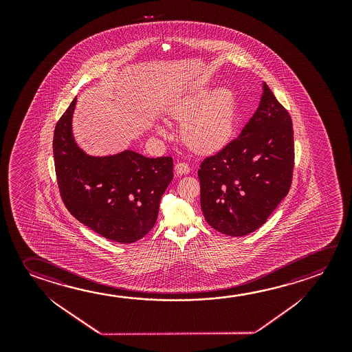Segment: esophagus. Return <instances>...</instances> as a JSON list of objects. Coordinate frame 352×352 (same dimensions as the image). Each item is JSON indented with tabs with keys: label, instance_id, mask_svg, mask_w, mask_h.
Here are the masks:
<instances>
[{
	"label": "esophagus",
	"instance_id": "1",
	"mask_svg": "<svg viewBox=\"0 0 352 352\" xmlns=\"http://www.w3.org/2000/svg\"><path fill=\"white\" fill-rule=\"evenodd\" d=\"M190 173V166L188 163H177L175 164V177H180V175H186Z\"/></svg>",
	"mask_w": 352,
	"mask_h": 352
}]
</instances>
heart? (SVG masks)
I'll list each match as a JSON object with an SVG mask.
<instances>
[{
	"label": "heart",
	"instance_id": "obj_1",
	"mask_svg": "<svg viewBox=\"0 0 352 352\" xmlns=\"http://www.w3.org/2000/svg\"><path fill=\"white\" fill-rule=\"evenodd\" d=\"M174 119L183 121L180 136L191 150L212 153L231 139L236 121V97L228 88H199L179 99L170 109ZM157 131L164 129L157 125Z\"/></svg>",
	"mask_w": 352,
	"mask_h": 352
}]
</instances>
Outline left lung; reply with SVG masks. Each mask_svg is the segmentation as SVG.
Instances as JSON below:
<instances>
[{
  "mask_svg": "<svg viewBox=\"0 0 352 352\" xmlns=\"http://www.w3.org/2000/svg\"><path fill=\"white\" fill-rule=\"evenodd\" d=\"M294 160L291 116L264 82L259 107L241 135L200 166L206 222L227 236L258 230L287 195Z\"/></svg>",
  "mask_w": 352,
  "mask_h": 352,
  "instance_id": "8db88e82",
  "label": "left lung"
}]
</instances>
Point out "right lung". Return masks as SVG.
Returning <instances> with one entry per match:
<instances>
[{
    "label": "right lung",
    "instance_id": "1",
    "mask_svg": "<svg viewBox=\"0 0 352 352\" xmlns=\"http://www.w3.org/2000/svg\"><path fill=\"white\" fill-rule=\"evenodd\" d=\"M76 97L54 133L58 190L69 213L114 242L133 243L156 223L160 202L173 180L172 157L147 158L131 150L109 156L87 155L76 144Z\"/></svg>",
    "mask_w": 352,
    "mask_h": 352
}]
</instances>
